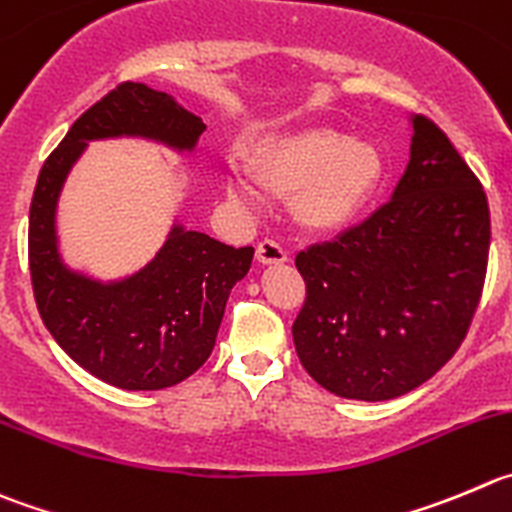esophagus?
Masks as SVG:
<instances>
[{"label": "esophagus", "mask_w": 512, "mask_h": 512, "mask_svg": "<svg viewBox=\"0 0 512 512\" xmlns=\"http://www.w3.org/2000/svg\"><path fill=\"white\" fill-rule=\"evenodd\" d=\"M256 259L264 266H279L284 264L289 256H286V251L276 241H261L259 246H256Z\"/></svg>", "instance_id": "obj_1"}]
</instances>
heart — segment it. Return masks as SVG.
Instances as JSON below:
<instances>
[{"mask_svg":"<svg viewBox=\"0 0 512 512\" xmlns=\"http://www.w3.org/2000/svg\"><path fill=\"white\" fill-rule=\"evenodd\" d=\"M248 178L271 198H289L296 228L309 236H334L359 221L384 183V155L372 140L332 125H306L274 135L251 150ZM228 198L253 201L248 180H228Z\"/></svg>","mask_w":512,"mask_h":512,"instance_id":"obj_1","label":"heart"}]
</instances>
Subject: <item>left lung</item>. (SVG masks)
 <instances>
[{"label": "left lung", "mask_w": 512, "mask_h": 512, "mask_svg": "<svg viewBox=\"0 0 512 512\" xmlns=\"http://www.w3.org/2000/svg\"><path fill=\"white\" fill-rule=\"evenodd\" d=\"M410 163L379 211L296 256L306 281L291 332L316 384L387 402L440 372L483 291L490 211L447 135L410 115Z\"/></svg>", "instance_id": "obj_1"}]
</instances>
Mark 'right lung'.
I'll return each mask as SVG.
<instances>
[{
	"label": "right lung",
	"mask_w": 512,
	"mask_h": 512,
	"mask_svg": "<svg viewBox=\"0 0 512 512\" xmlns=\"http://www.w3.org/2000/svg\"><path fill=\"white\" fill-rule=\"evenodd\" d=\"M203 130V120L173 95L125 82L77 118L37 178L29 206V274L37 309L67 357L113 387L153 392L203 367L216 347L228 294L251 269L253 248H233L191 231L175 213L148 264L118 279H97L62 259V188L95 140L138 138L193 155Z\"/></svg>",
	"instance_id": "1"
}]
</instances>
